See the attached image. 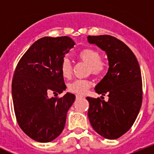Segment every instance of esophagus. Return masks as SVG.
Wrapping results in <instances>:
<instances>
[{"mask_svg":"<svg viewBox=\"0 0 154 154\" xmlns=\"http://www.w3.org/2000/svg\"><path fill=\"white\" fill-rule=\"evenodd\" d=\"M75 96H76V98H77V99H79V98H83L84 97L83 96H82V95H80V94H76Z\"/></svg>","mask_w":154,"mask_h":154,"instance_id":"obj_1","label":"esophagus"}]
</instances>
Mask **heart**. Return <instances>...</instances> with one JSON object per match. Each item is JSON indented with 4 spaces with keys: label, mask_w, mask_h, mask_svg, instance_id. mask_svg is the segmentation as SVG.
Here are the masks:
<instances>
[{
    "label": "heart",
    "mask_w": 154,
    "mask_h": 154,
    "mask_svg": "<svg viewBox=\"0 0 154 154\" xmlns=\"http://www.w3.org/2000/svg\"><path fill=\"white\" fill-rule=\"evenodd\" d=\"M82 61L89 65V70L93 75L101 74L106 69V63L101 58V54L92 48H86L81 50L78 54ZM61 72L64 78L69 79L72 73V65L69 58H65L61 62ZM91 82L85 79H76L68 86L70 92L77 94H84L90 88Z\"/></svg>",
    "instance_id": "b5f03b06"
}]
</instances>
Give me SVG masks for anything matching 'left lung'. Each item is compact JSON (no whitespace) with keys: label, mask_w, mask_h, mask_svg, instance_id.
<instances>
[{"label":"left lung","mask_w":154,"mask_h":154,"mask_svg":"<svg viewBox=\"0 0 154 154\" xmlns=\"http://www.w3.org/2000/svg\"><path fill=\"white\" fill-rule=\"evenodd\" d=\"M87 38L90 44L106 51L109 60L108 72L95 88L98 94H107L109 100L87 97L88 116L96 133L116 140L131 128L140 109L143 89L140 65L130 48L115 37L89 35Z\"/></svg>","instance_id":"8db88e82"}]
</instances>
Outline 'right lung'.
<instances>
[{
	"label": "right lung",
	"mask_w": 154,
	"mask_h": 154,
	"mask_svg": "<svg viewBox=\"0 0 154 154\" xmlns=\"http://www.w3.org/2000/svg\"><path fill=\"white\" fill-rule=\"evenodd\" d=\"M75 45L68 36L42 38L24 53L14 71L12 99L16 119L24 133L37 142H51L65 127L75 96L67 92L63 97L50 98L48 94L58 96L66 89L61 62Z\"/></svg>",
	"instance_id": "1"
}]
</instances>
